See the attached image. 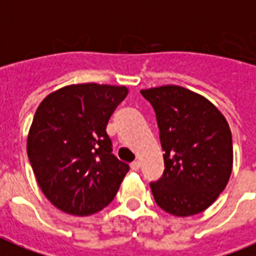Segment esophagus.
Instances as JSON below:
<instances>
[{
    "instance_id": "1",
    "label": "esophagus",
    "mask_w": 256,
    "mask_h": 256,
    "mask_svg": "<svg viewBox=\"0 0 256 256\" xmlns=\"http://www.w3.org/2000/svg\"><path fill=\"white\" fill-rule=\"evenodd\" d=\"M139 168H140V162L139 161H135L130 164V169H132V170H139Z\"/></svg>"
}]
</instances>
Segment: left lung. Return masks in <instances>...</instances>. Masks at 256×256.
I'll return each instance as SVG.
<instances>
[{"instance_id": "1", "label": "left lung", "mask_w": 256, "mask_h": 256, "mask_svg": "<svg viewBox=\"0 0 256 256\" xmlns=\"http://www.w3.org/2000/svg\"><path fill=\"white\" fill-rule=\"evenodd\" d=\"M156 112L165 162L150 182L156 203L169 214L202 212L225 190L232 173V134L222 113L202 95L180 87L142 90Z\"/></svg>"}]
</instances>
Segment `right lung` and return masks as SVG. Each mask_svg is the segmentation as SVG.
<instances>
[{
    "label": "right lung",
    "mask_w": 256,
    "mask_h": 256,
    "mask_svg": "<svg viewBox=\"0 0 256 256\" xmlns=\"http://www.w3.org/2000/svg\"><path fill=\"white\" fill-rule=\"evenodd\" d=\"M126 94L124 86H66L35 112L27 139L30 164L44 196L64 212L84 217L102 210L130 170L112 154L106 132Z\"/></svg>",
    "instance_id": "obj_1"
}]
</instances>
